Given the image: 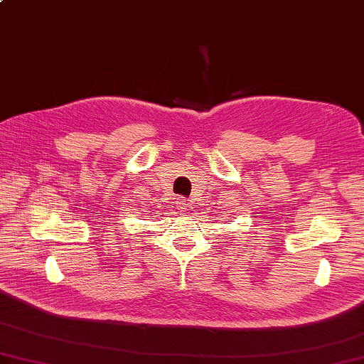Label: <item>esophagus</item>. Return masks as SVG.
<instances>
[{
	"label": "esophagus",
	"mask_w": 364,
	"mask_h": 364,
	"mask_svg": "<svg viewBox=\"0 0 364 364\" xmlns=\"http://www.w3.org/2000/svg\"><path fill=\"white\" fill-rule=\"evenodd\" d=\"M176 205H177V208H179V211H187L191 207V203H190V199L181 196L176 199Z\"/></svg>",
	"instance_id": "1"
}]
</instances>
